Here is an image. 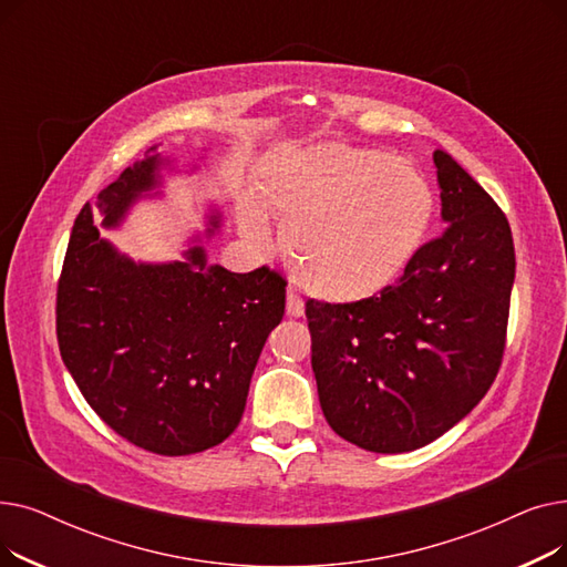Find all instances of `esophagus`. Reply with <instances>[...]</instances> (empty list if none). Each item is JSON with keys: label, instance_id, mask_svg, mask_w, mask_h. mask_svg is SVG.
<instances>
[{"label": "esophagus", "instance_id": "1", "mask_svg": "<svg viewBox=\"0 0 567 567\" xmlns=\"http://www.w3.org/2000/svg\"><path fill=\"white\" fill-rule=\"evenodd\" d=\"M303 312H306V306H303V301H301V296L293 293V291L289 289V291H287V315H289V317H303Z\"/></svg>", "mask_w": 567, "mask_h": 567}]
</instances>
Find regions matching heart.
Returning a JSON list of instances; mask_svg holds the SVG:
<instances>
[{"mask_svg": "<svg viewBox=\"0 0 567 567\" xmlns=\"http://www.w3.org/2000/svg\"><path fill=\"white\" fill-rule=\"evenodd\" d=\"M261 193L296 280L329 303L365 301L393 285L434 212L425 176L409 161L333 142L278 154L261 172ZM244 231L261 238L264 225L250 214Z\"/></svg>", "mask_w": 567, "mask_h": 567, "instance_id": "heart-1", "label": "heart"}]
</instances>
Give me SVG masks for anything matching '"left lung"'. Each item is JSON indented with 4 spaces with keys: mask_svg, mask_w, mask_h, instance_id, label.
Listing matches in <instances>:
<instances>
[{
    "mask_svg": "<svg viewBox=\"0 0 567 567\" xmlns=\"http://www.w3.org/2000/svg\"><path fill=\"white\" fill-rule=\"evenodd\" d=\"M443 231L398 285L355 303H306L319 404L370 453L439 439L494 383L508 333L515 246L508 218L443 148L434 152Z\"/></svg>",
    "mask_w": 567,
    "mask_h": 567,
    "instance_id": "8db88e82",
    "label": "left lung"
}]
</instances>
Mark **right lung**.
<instances>
[{"label":"right lung","mask_w":567,"mask_h":567,"mask_svg":"<svg viewBox=\"0 0 567 567\" xmlns=\"http://www.w3.org/2000/svg\"><path fill=\"white\" fill-rule=\"evenodd\" d=\"M161 156L126 167L75 218L56 282L62 361L99 419L148 453L178 457L223 443L246 409L261 347L285 315L287 280L261 266L135 264L103 241L158 178ZM218 220H214V227Z\"/></svg>","instance_id":"right-lung-1"}]
</instances>
